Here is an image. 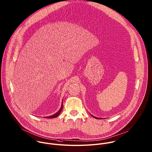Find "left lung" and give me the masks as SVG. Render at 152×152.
I'll return each mask as SVG.
<instances>
[{"instance_id":"1","label":"left lung","mask_w":152,"mask_h":152,"mask_svg":"<svg viewBox=\"0 0 152 152\" xmlns=\"http://www.w3.org/2000/svg\"><path fill=\"white\" fill-rule=\"evenodd\" d=\"M94 118H96V119H100V118H96V117H94V116H93Z\"/></svg>"}]
</instances>
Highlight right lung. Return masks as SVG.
I'll return each mask as SVG.
<instances>
[{"mask_svg": "<svg viewBox=\"0 0 152 152\" xmlns=\"http://www.w3.org/2000/svg\"><path fill=\"white\" fill-rule=\"evenodd\" d=\"M62 108H63V102H62V104H61V109H60V110H59L57 113H56L55 114H54V115H52V116H48V117H46V118H49V119H52V118H55L58 117V116L59 115V114H60V113H61V110H62Z\"/></svg>", "mask_w": 152, "mask_h": 152, "instance_id": "add662e5", "label": "right lung"}]
</instances>
